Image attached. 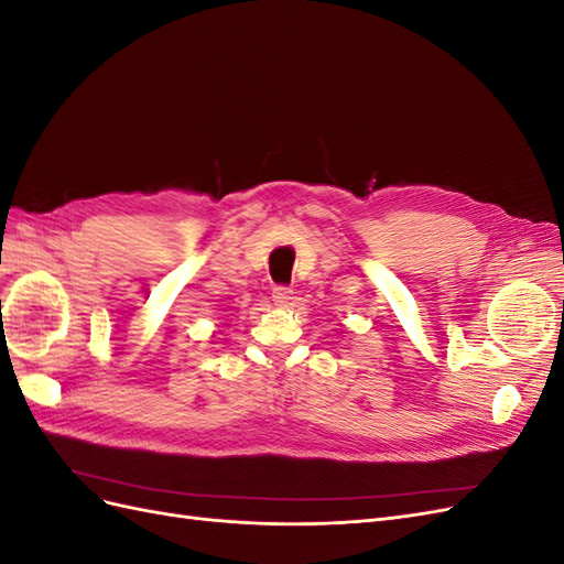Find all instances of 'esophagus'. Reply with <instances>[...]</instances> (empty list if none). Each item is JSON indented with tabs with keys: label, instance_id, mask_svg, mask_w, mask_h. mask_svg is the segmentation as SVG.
<instances>
[{
	"label": "esophagus",
	"instance_id": "esophagus-1",
	"mask_svg": "<svg viewBox=\"0 0 564 564\" xmlns=\"http://www.w3.org/2000/svg\"><path fill=\"white\" fill-rule=\"evenodd\" d=\"M272 301H275L278 305H289L294 301V292L289 286H275L272 289Z\"/></svg>",
	"mask_w": 564,
	"mask_h": 564
}]
</instances>
